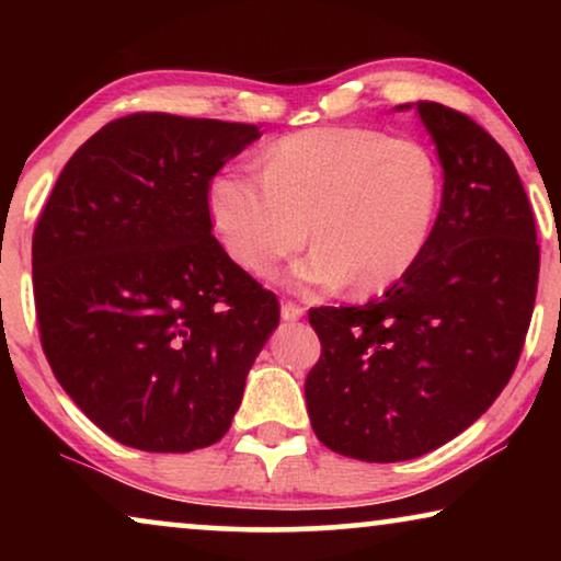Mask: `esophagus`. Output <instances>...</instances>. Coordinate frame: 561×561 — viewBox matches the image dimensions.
I'll return each mask as SVG.
<instances>
[{
	"label": "esophagus",
	"instance_id": "obj_1",
	"mask_svg": "<svg viewBox=\"0 0 561 561\" xmlns=\"http://www.w3.org/2000/svg\"><path fill=\"white\" fill-rule=\"evenodd\" d=\"M306 313L304 306H298L294 301H283L280 304V319L283 321H298Z\"/></svg>",
	"mask_w": 561,
	"mask_h": 561
}]
</instances>
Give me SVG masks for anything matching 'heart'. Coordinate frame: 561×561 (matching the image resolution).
<instances>
[{
	"instance_id": "b5f03b06",
	"label": "heart",
	"mask_w": 561,
	"mask_h": 561,
	"mask_svg": "<svg viewBox=\"0 0 561 561\" xmlns=\"http://www.w3.org/2000/svg\"><path fill=\"white\" fill-rule=\"evenodd\" d=\"M442 204L439 160L424 142L367 127H321L283 137L260 171L227 165L206 186L221 248L263 275L311 240L294 265L301 286L359 294L405 278L432 240Z\"/></svg>"
}]
</instances>
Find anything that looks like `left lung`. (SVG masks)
<instances>
[{
    "label": "left lung",
    "mask_w": 561,
    "mask_h": 561,
    "mask_svg": "<svg viewBox=\"0 0 561 561\" xmlns=\"http://www.w3.org/2000/svg\"><path fill=\"white\" fill-rule=\"evenodd\" d=\"M416 106L444 171L432 240L365 306L311 309L321 357L306 378L319 442L363 462L426 455L485 413L531 324L539 244L516 165L467 114Z\"/></svg>",
    "instance_id": "left-lung-1"
}]
</instances>
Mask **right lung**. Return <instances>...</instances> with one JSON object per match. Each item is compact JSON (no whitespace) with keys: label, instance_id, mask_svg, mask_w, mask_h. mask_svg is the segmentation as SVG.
<instances>
[{"label":"right lung","instance_id":"add662e5","mask_svg":"<svg viewBox=\"0 0 561 561\" xmlns=\"http://www.w3.org/2000/svg\"><path fill=\"white\" fill-rule=\"evenodd\" d=\"M255 125L140 112L91 135L33 234L45 357L73 403L142 451L219 442L278 298L211 234L206 186Z\"/></svg>","mask_w":561,"mask_h":561}]
</instances>
